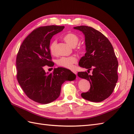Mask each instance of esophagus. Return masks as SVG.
Here are the masks:
<instances>
[{"mask_svg":"<svg viewBox=\"0 0 134 134\" xmlns=\"http://www.w3.org/2000/svg\"><path fill=\"white\" fill-rule=\"evenodd\" d=\"M72 72L73 73H74L75 74H77V72H76V71H75V70H72Z\"/></svg>","mask_w":134,"mask_h":134,"instance_id":"esophagus-1","label":"esophagus"}]
</instances>
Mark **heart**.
I'll list each match as a JSON object with an SVG mask.
<instances>
[{"label":"heart","instance_id":"heart-1","mask_svg":"<svg viewBox=\"0 0 134 134\" xmlns=\"http://www.w3.org/2000/svg\"><path fill=\"white\" fill-rule=\"evenodd\" d=\"M64 40L71 47H74L78 44L79 41V37L75 33H69L64 35L63 37ZM57 42L56 40H53L49 44V49L50 52L52 55H55L56 52V45ZM80 48L79 51H81ZM77 62V59L74 56L70 57H62L57 61V64L60 66L63 67L67 69H72L73 65Z\"/></svg>","mask_w":134,"mask_h":134}]
</instances>
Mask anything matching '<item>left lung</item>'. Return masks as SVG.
<instances>
[{"instance_id": "obj_1", "label": "left lung", "mask_w": 134, "mask_h": 134, "mask_svg": "<svg viewBox=\"0 0 134 134\" xmlns=\"http://www.w3.org/2000/svg\"><path fill=\"white\" fill-rule=\"evenodd\" d=\"M85 35L86 52L79 62V65L93 70L92 74L79 72L78 76L87 79L90 90L81 94L82 97L92 102H101L108 98L118 82V61L113 48L106 37L99 31L87 26L74 27Z\"/></svg>"}]
</instances>
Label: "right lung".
<instances>
[{"mask_svg":"<svg viewBox=\"0 0 134 134\" xmlns=\"http://www.w3.org/2000/svg\"><path fill=\"white\" fill-rule=\"evenodd\" d=\"M64 26L51 25L34 30L25 38L17 54V80L26 95L40 104H48L58 98L62 84L74 81L75 74L63 67L45 72V65L53 66L49 47L52 37Z\"/></svg>","mask_w":134,"mask_h":134,"instance_id":"right-lung-1","label":"right lung"}]
</instances>
